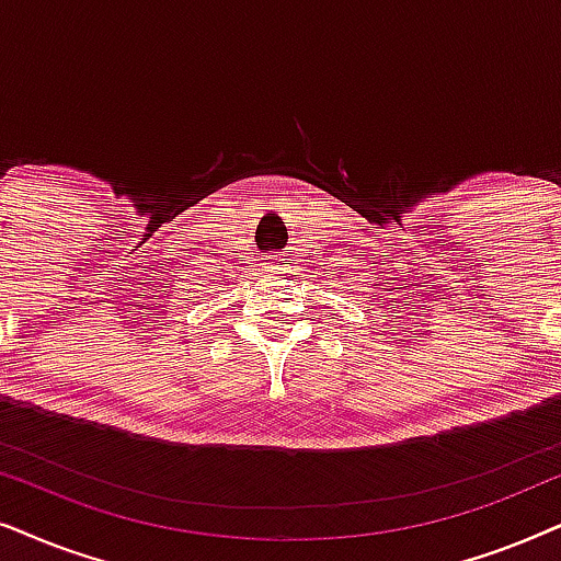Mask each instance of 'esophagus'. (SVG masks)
I'll return each instance as SVG.
<instances>
[{"label":"esophagus","instance_id":"esophagus-1","mask_svg":"<svg viewBox=\"0 0 561 561\" xmlns=\"http://www.w3.org/2000/svg\"><path fill=\"white\" fill-rule=\"evenodd\" d=\"M287 261V253H279V256H276V261H268V268H279V272L276 274H287L289 272V264H285Z\"/></svg>","mask_w":561,"mask_h":561}]
</instances>
